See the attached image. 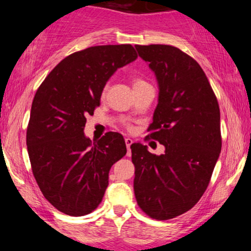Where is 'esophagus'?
I'll return each mask as SVG.
<instances>
[{
	"label": "esophagus",
	"instance_id": "esophagus-1",
	"mask_svg": "<svg viewBox=\"0 0 251 251\" xmlns=\"http://www.w3.org/2000/svg\"><path fill=\"white\" fill-rule=\"evenodd\" d=\"M132 143H133V140L131 139V138H126L125 139V144H126V148H127V154L129 155L131 154V145H132Z\"/></svg>",
	"mask_w": 251,
	"mask_h": 251
}]
</instances>
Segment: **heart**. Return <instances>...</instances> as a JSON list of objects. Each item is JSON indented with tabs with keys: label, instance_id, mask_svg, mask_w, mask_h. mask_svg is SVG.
<instances>
[{
	"label": "heart",
	"instance_id": "obj_1",
	"mask_svg": "<svg viewBox=\"0 0 251 251\" xmlns=\"http://www.w3.org/2000/svg\"><path fill=\"white\" fill-rule=\"evenodd\" d=\"M146 83H148V82L144 81V80L140 79V77H134V79L132 80V85H133V88L139 87V86H143V85H146ZM125 127L127 129H132L129 124H125Z\"/></svg>",
	"mask_w": 251,
	"mask_h": 251
}]
</instances>
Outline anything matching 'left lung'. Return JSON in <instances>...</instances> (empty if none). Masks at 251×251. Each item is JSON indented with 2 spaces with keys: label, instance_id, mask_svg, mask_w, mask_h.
Returning a JSON list of instances; mask_svg holds the SVG:
<instances>
[{
  "label": "left lung",
  "instance_id": "obj_1",
  "mask_svg": "<svg viewBox=\"0 0 251 251\" xmlns=\"http://www.w3.org/2000/svg\"><path fill=\"white\" fill-rule=\"evenodd\" d=\"M135 48L159 83L145 139L165 146L155 155L143 144L131 145L135 200L153 220H171L194 208L208 188L222 149L220 105L194 57L169 45Z\"/></svg>",
  "mask_w": 251,
  "mask_h": 251
}]
</instances>
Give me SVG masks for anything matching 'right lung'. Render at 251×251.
Here are the masks:
<instances>
[{
  "instance_id": "right-lung-1",
  "label": "right lung",
  "mask_w": 251,
  "mask_h": 251,
  "mask_svg": "<svg viewBox=\"0 0 251 251\" xmlns=\"http://www.w3.org/2000/svg\"><path fill=\"white\" fill-rule=\"evenodd\" d=\"M137 56L131 45L86 48L57 63L37 88L27 127L31 171L46 200L63 214L96 210L109 169L126 154L120 133L107 132L92 143L83 128L107 80Z\"/></svg>"
}]
</instances>
